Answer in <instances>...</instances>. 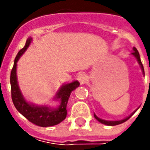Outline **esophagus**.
Masks as SVG:
<instances>
[{"mask_svg": "<svg viewBox=\"0 0 150 150\" xmlns=\"http://www.w3.org/2000/svg\"><path fill=\"white\" fill-rule=\"evenodd\" d=\"M78 81L80 82V83L83 84L87 82V79H88V78H87L86 74H84V73H80V74H78Z\"/></svg>", "mask_w": 150, "mask_h": 150, "instance_id": "esophagus-1", "label": "esophagus"}]
</instances>
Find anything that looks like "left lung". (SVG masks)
Instances as JSON below:
<instances>
[{"label": "left lung", "instance_id": "obj_1", "mask_svg": "<svg viewBox=\"0 0 150 150\" xmlns=\"http://www.w3.org/2000/svg\"><path fill=\"white\" fill-rule=\"evenodd\" d=\"M134 49V52H132V54L134 55V57H135L136 58H137V60H138V62H139V65H140V67H141L142 70H143V72H144V66H143V64H142L141 62V60H140V57H139V52H138V50L136 49L135 47H134L133 48ZM150 69V68H149ZM133 115V114H132ZM132 115H130V116H129L128 118H124V119H123V120H118V121H107V120H103V119H101V118H98L97 116H96L95 114H94V117H95V118L98 120V121H99L100 123H102V124H106V125H109V126H114V125H118V124H123V123H124L125 121H127L129 118L132 116Z\"/></svg>", "mask_w": 150, "mask_h": 150}]
</instances>
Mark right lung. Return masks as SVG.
I'll list each match as a JSON object with an SVG mask.
<instances>
[{"mask_svg":"<svg viewBox=\"0 0 150 150\" xmlns=\"http://www.w3.org/2000/svg\"><path fill=\"white\" fill-rule=\"evenodd\" d=\"M32 38L26 40L25 47L21 49L16 55L14 61V65L11 72V99L15 108L24 117L32 124L40 127H50L57 125L64 120L67 116V104L72 90L79 86L78 81H74L71 83L62 86L57 93V98L61 99V105L57 109H50L47 107H37L31 105L26 103L21 93L17 80H16V62L23 52L31 43Z\"/></svg>","mask_w":150,"mask_h":150,"instance_id":"right-lung-1","label":"right lung"}]
</instances>
